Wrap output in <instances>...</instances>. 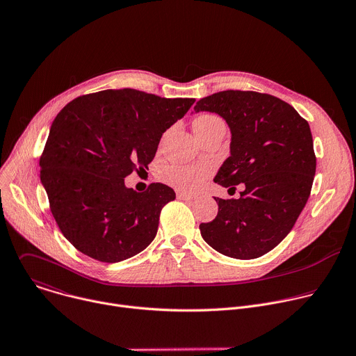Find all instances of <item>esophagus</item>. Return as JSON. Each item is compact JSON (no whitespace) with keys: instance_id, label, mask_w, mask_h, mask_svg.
I'll return each instance as SVG.
<instances>
[{"instance_id":"1","label":"esophagus","mask_w":356,"mask_h":356,"mask_svg":"<svg viewBox=\"0 0 356 356\" xmlns=\"http://www.w3.org/2000/svg\"><path fill=\"white\" fill-rule=\"evenodd\" d=\"M177 198H180V200H193L194 194L186 193V191H177Z\"/></svg>"}]
</instances>
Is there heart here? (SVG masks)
Here are the masks:
<instances>
[{"label": "heart", "instance_id": "1", "mask_svg": "<svg viewBox=\"0 0 356 356\" xmlns=\"http://www.w3.org/2000/svg\"><path fill=\"white\" fill-rule=\"evenodd\" d=\"M218 124H224L220 117L213 114H201L194 120L193 128L195 134L200 135ZM210 175L211 166L209 165H172L162 172L161 177L166 184L177 190L194 191Z\"/></svg>", "mask_w": 356, "mask_h": 356}]
</instances>
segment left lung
<instances>
[{
	"mask_svg": "<svg viewBox=\"0 0 356 356\" xmlns=\"http://www.w3.org/2000/svg\"><path fill=\"white\" fill-rule=\"evenodd\" d=\"M194 111L221 115L232 134L231 156L214 181L239 198H218V214L200 224L201 236L225 257L259 258L294 227L310 197L316 154L309 122L283 99L225 90L197 101Z\"/></svg>",
	"mask_w": 356,
	"mask_h": 356,
	"instance_id": "obj_1",
	"label": "left lung"
}]
</instances>
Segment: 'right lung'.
I'll use <instances>...</instances> for the list:
<instances>
[{"mask_svg": "<svg viewBox=\"0 0 356 356\" xmlns=\"http://www.w3.org/2000/svg\"><path fill=\"white\" fill-rule=\"evenodd\" d=\"M194 98H162L134 88L74 98L56 115L39 161L52 216L65 238L106 264L143 250L158 232L173 188L152 183L138 193L124 179L147 169L163 132Z\"/></svg>", "mask_w": 356, "mask_h": 356, "instance_id": "add662e5", "label": "right lung"}]
</instances>
